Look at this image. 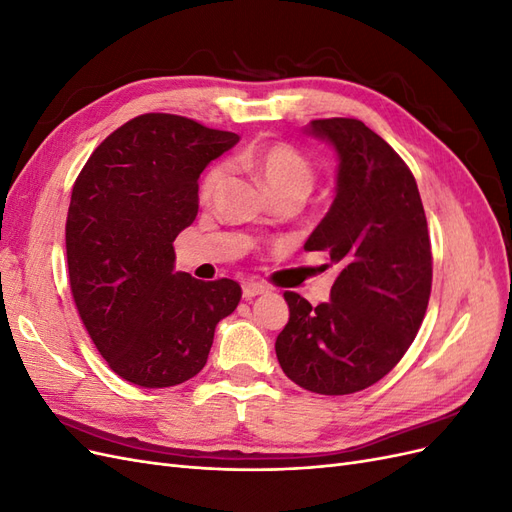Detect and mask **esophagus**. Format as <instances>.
Returning <instances> with one entry per match:
<instances>
[{
	"instance_id": "1",
	"label": "esophagus",
	"mask_w": 512,
	"mask_h": 512,
	"mask_svg": "<svg viewBox=\"0 0 512 512\" xmlns=\"http://www.w3.org/2000/svg\"><path fill=\"white\" fill-rule=\"evenodd\" d=\"M269 288L265 286V284H260V282H245L243 284V297L245 299H254V297H258V294H265Z\"/></svg>"
}]
</instances>
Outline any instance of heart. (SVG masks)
<instances>
[{
    "label": "heart",
    "mask_w": 512,
    "mask_h": 512,
    "mask_svg": "<svg viewBox=\"0 0 512 512\" xmlns=\"http://www.w3.org/2000/svg\"><path fill=\"white\" fill-rule=\"evenodd\" d=\"M235 164L256 175L275 194V198L288 194H299L305 198L312 192L316 181L314 164L301 149L284 141L247 147L235 158ZM224 177V164H213L207 168L198 185V196L203 203H211L213 196L222 188Z\"/></svg>",
    "instance_id": "1"
}]
</instances>
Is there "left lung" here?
Masks as SVG:
<instances>
[{
	"instance_id": "8db88e82",
	"label": "left lung",
	"mask_w": 512,
	"mask_h": 512,
	"mask_svg": "<svg viewBox=\"0 0 512 512\" xmlns=\"http://www.w3.org/2000/svg\"><path fill=\"white\" fill-rule=\"evenodd\" d=\"M309 134L337 156V194L305 241L329 252L339 275L316 307L284 292L290 318L277 335L284 374L318 395H350L382 380L421 329L431 294L427 218L408 164L350 117L314 119Z\"/></svg>"
}]
</instances>
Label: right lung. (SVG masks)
Returning <instances> with one entry per match:
<instances>
[{
	"instance_id": "1",
	"label": "right lung",
	"mask_w": 512,
	"mask_h": 512,
	"mask_svg": "<svg viewBox=\"0 0 512 512\" xmlns=\"http://www.w3.org/2000/svg\"><path fill=\"white\" fill-rule=\"evenodd\" d=\"M237 141L188 117L145 113L108 134L74 181L72 299L108 367L136 386L194 378L218 322L241 301L235 280L175 271L173 247L198 213L200 173Z\"/></svg>"
}]
</instances>
